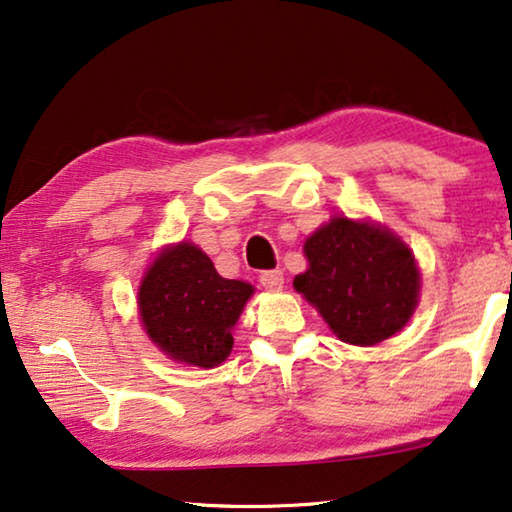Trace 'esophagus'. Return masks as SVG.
I'll list each match as a JSON object with an SVG mask.
<instances>
[{
    "label": "esophagus",
    "mask_w": 512,
    "mask_h": 512,
    "mask_svg": "<svg viewBox=\"0 0 512 512\" xmlns=\"http://www.w3.org/2000/svg\"><path fill=\"white\" fill-rule=\"evenodd\" d=\"M259 284L268 291H280L284 287V273L282 271H264L259 275Z\"/></svg>",
    "instance_id": "esophagus-1"
}]
</instances>
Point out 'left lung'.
<instances>
[{
    "label": "left lung",
    "mask_w": 512,
    "mask_h": 512,
    "mask_svg": "<svg viewBox=\"0 0 512 512\" xmlns=\"http://www.w3.org/2000/svg\"><path fill=\"white\" fill-rule=\"evenodd\" d=\"M309 268L293 287L341 341L377 345L409 323L420 271L404 241L372 221L334 216L305 241Z\"/></svg>",
    "instance_id": "1"
}]
</instances>
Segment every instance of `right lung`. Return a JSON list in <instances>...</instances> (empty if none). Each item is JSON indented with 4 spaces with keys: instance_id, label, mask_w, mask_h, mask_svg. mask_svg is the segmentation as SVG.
Listing matches in <instances>:
<instances>
[{
    "instance_id": "right-lung-1",
    "label": "right lung",
    "mask_w": 512,
    "mask_h": 512,
    "mask_svg": "<svg viewBox=\"0 0 512 512\" xmlns=\"http://www.w3.org/2000/svg\"><path fill=\"white\" fill-rule=\"evenodd\" d=\"M253 287L225 280L201 248L180 241L153 259L137 291L144 332L169 359L214 368L232 352V329Z\"/></svg>"
}]
</instances>
